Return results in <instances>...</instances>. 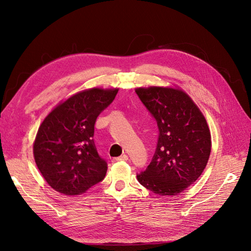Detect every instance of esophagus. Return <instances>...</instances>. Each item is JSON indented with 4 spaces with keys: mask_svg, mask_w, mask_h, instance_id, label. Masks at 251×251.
I'll return each mask as SVG.
<instances>
[{
    "mask_svg": "<svg viewBox=\"0 0 251 251\" xmlns=\"http://www.w3.org/2000/svg\"><path fill=\"white\" fill-rule=\"evenodd\" d=\"M126 160H128V156L127 155H125V154H123V155H121L120 157H117V158H114L113 159V161H126Z\"/></svg>",
    "mask_w": 251,
    "mask_h": 251,
    "instance_id": "esophagus-1",
    "label": "esophagus"
}]
</instances>
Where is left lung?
Wrapping results in <instances>:
<instances>
[{"mask_svg":"<svg viewBox=\"0 0 251 251\" xmlns=\"http://www.w3.org/2000/svg\"><path fill=\"white\" fill-rule=\"evenodd\" d=\"M135 92L159 128L152 161L137 181L158 196H177L201 177L208 163L212 143L206 118L178 86L141 87Z\"/></svg>","mask_w":251,"mask_h":251,"instance_id":"obj_1","label":"left lung"}]
</instances>
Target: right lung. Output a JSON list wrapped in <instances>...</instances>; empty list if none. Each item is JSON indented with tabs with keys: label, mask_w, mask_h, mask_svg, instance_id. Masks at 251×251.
<instances>
[{
	"label": "right lung",
	"mask_w": 251,
	"mask_h": 251,
	"mask_svg": "<svg viewBox=\"0 0 251 251\" xmlns=\"http://www.w3.org/2000/svg\"><path fill=\"white\" fill-rule=\"evenodd\" d=\"M119 88L95 87L62 100L44 118L33 144L37 168L50 186L65 196H79L103 180L107 171L93 140L99 114Z\"/></svg>",
	"instance_id": "add662e5"
}]
</instances>
